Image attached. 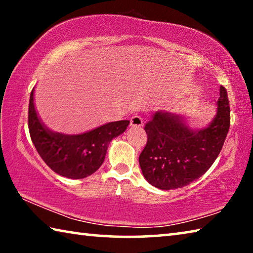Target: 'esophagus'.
<instances>
[{
    "instance_id": "34e87169",
    "label": "esophagus",
    "mask_w": 253,
    "mask_h": 253,
    "mask_svg": "<svg viewBox=\"0 0 253 253\" xmlns=\"http://www.w3.org/2000/svg\"><path fill=\"white\" fill-rule=\"evenodd\" d=\"M130 126L132 127H142L143 126V118L139 116H132L130 118Z\"/></svg>"
}]
</instances>
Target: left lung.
Instances as JSON below:
<instances>
[{"label":"left lung","instance_id":"obj_1","mask_svg":"<svg viewBox=\"0 0 253 253\" xmlns=\"http://www.w3.org/2000/svg\"><path fill=\"white\" fill-rule=\"evenodd\" d=\"M217 113L210 125L193 130L176 115L157 111L144 129L147 143L139 155L143 175L153 186L175 190L202 176L219 156L230 127L226 89L221 85Z\"/></svg>","mask_w":253,"mask_h":253}]
</instances>
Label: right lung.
<instances>
[{
	"label": "right lung",
	"instance_id": "obj_1",
	"mask_svg": "<svg viewBox=\"0 0 253 253\" xmlns=\"http://www.w3.org/2000/svg\"><path fill=\"white\" fill-rule=\"evenodd\" d=\"M129 121L108 123L81 135H62L50 131L38 117L30 95L28 126L31 140L49 168L68 178H84L104 163L111 139L123 134Z\"/></svg>",
	"mask_w": 253,
	"mask_h": 253
}]
</instances>
